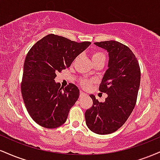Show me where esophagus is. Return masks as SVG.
<instances>
[{
  "instance_id": "34e87169",
  "label": "esophagus",
  "mask_w": 160,
  "mask_h": 160,
  "mask_svg": "<svg viewBox=\"0 0 160 160\" xmlns=\"http://www.w3.org/2000/svg\"><path fill=\"white\" fill-rule=\"evenodd\" d=\"M86 95H87V94H86V93L83 92L82 91H80V98H82V97H84V96H86Z\"/></svg>"
}]
</instances>
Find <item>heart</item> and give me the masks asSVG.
Segmentation results:
<instances>
[{
    "mask_svg": "<svg viewBox=\"0 0 160 160\" xmlns=\"http://www.w3.org/2000/svg\"><path fill=\"white\" fill-rule=\"evenodd\" d=\"M92 59L93 62L98 61V60H103L105 61V55L104 52H100V51H95L92 53ZM80 85L84 88H89L90 87L92 84V80H88V79H81L80 80Z\"/></svg>",
    "mask_w": 160,
    "mask_h": 160,
    "instance_id": "obj_1",
    "label": "heart"
}]
</instances>
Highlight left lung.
Here are the masks:
<instances>
[{
    "instance_id": "obj_1",
    "label": "left lung",
    "mask_w": 160,
    "mask_h": 160,
    "mask_svg": "<svg viewBox=\"0 0 160 160\" xmlns=\"http://www.w3.org/2000/svg\"><path fill=\"white\" fill-rule=\"evenodd\" d=\"M109 54L108 69L99 86V91L108 94L104 102L93 95L92 106L86 110V126L93 132L107 135L123 125L137 102L141 81V69L137 58L127 46L115 40L96 42Z\"/></svg>"
}]
</instances>
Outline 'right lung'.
Returning <instances> with one entry per match:
<instances>
[{"instance_id":"obj_1","label":"right lung","mask_w":160,"mask_h":160,"mask_svg":"<svg viewBox=\"0 0 160 160\" xmlns=\"http://www.w3.org/2000/svg\"><path fill=\"white\" fill-rule=\"evenodd\" d=\"M90 44L89 41L78 43L50 34L28 51L24 63L21 92L29 115L38 125L54 128L65 122L80 91L73 83L61 87L54 79L57 72L69 68Z\"/></svg>"}]
</instances>
